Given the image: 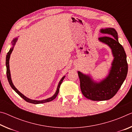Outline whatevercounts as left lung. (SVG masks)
<instances>
[{"label": "left lung", "instance_id": "left-lung-1", "mask_svg": "<svg viewBox=\"0 0 132 132\" xmlns=\"http://www.w3.org/2000/svg\"><path fill=\"white\" fill-rule=\"evenodd\" d=\"M100 32L106 35L98 38V40L111 48L113 57L108 76L100 81H95L90 75L78 71L82 94L93 101H106L112 98L126 79L128 70L126 53L118 41L117 31L113 28H105L101 29Z\"/></svg>", "mask_w": 132, "mask_h": 132}]
</instances>
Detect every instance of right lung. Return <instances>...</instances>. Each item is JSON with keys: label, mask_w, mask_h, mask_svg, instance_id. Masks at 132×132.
I'll return each mask as SVG.
<instances>
[{"label": "right lung", "mask_w": 132, "mask_h": 132, "mask_svg": "<svg viewBox=\"0 0 132 132\" xmlns=\"http://www.w3.org/2000/svg\"><path fill=\"white\" fill-rule=\"evenodd\" d=\"M18 39V37L15 38L13 40L12 42V47L10 49L7 55H6V74H7V80L9 81V84L10 85L11 87H12L13 90H14L15 92H16L18 94H19L21 98H23V99L25 100L26 101L28 102H30V103H32V104H42V103H45V102H50L52 101L55 99V98L57 97V95L58 94V93H59V88H60V86H61V85L62 84V81H63V79H64V77H65V76H63V77L60 80V81L59 82V84L57 85V87L56 89V91L55 93L54 94V95L52 97H50V98H48L47 99H45V100H31L30 99V98H27V97H26L25 95H23V94L21 93L20 91L17 90V89L15 87V86H14V84H13V82H12V78H11V75H10V67H9V60H10V55L11 53H12V51L13 50V48H14V46L15 45V43H16V42Z\"/></svg>", "instance_id": "1"}]
</instances>
